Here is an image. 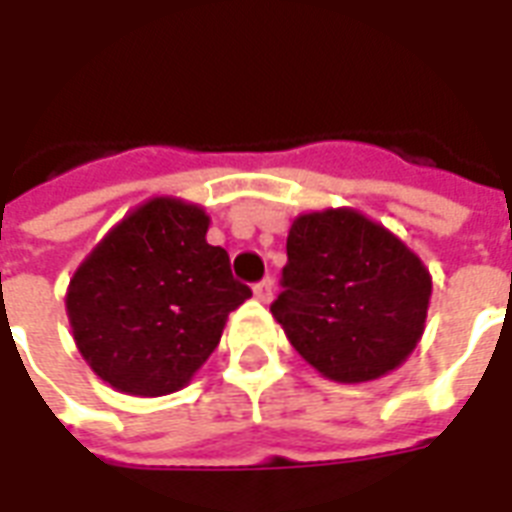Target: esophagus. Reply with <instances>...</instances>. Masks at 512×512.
<instances>
[{"label": "esophagus", "mask_w": 512, "mask_h": 512, "mask_svg": "<svg viewBox=\"0 0 512 512\" xmlns=\"http://www.w3.org/2000/svg\"><path fill=\"white\" fill-rule=\"evenodd\" d=\"M255 299L268 304V301L274 299V282L271 279H263V282H257L255 285Z\"/></svg>", "instance_id": "esophagus-1"}]
</instances>
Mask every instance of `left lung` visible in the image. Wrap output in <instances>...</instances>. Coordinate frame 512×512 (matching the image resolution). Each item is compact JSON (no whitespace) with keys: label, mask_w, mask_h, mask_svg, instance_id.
<instances>
[{"label":"left lung","mask_w":512,"mask_h":512,"mask_svg":"<svg viewBox=\"0 0 512 512\" xmlns=\"http://www.w3.org/2000/svg\"><path fill=\"white\" fill-rule=\"evenodd\" d=\"M271 315L323 378L362 384L392 373L417 348L430 271L395 233L354 208L301 213Z\"/></svg>","instance_id":"8db88e82"}]
</instances>
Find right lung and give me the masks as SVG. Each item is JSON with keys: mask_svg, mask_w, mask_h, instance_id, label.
<instances>
[{"mask_svg": "<svg viewBox=\"0 0 512 512\" xmlns=\"http://www.w3.org/2000/svg\"><path fill=\"white\" fill-rule=\"evenodd\" d=\"M211 216L180 197H153L123 216L73 271L65 310L84 362L136 397L172 395L219 345L227 315L252 290L235 282Z\"/></svg>", "mask_w": 512, "mask_h": 512, "instance_id": "add662e5", "label": "right lung"}]
</instances>
